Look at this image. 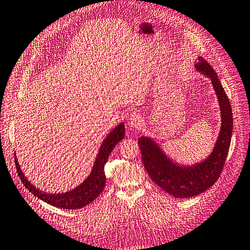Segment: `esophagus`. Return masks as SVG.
I'll return each instance as SVG.
<instances>
[{"instance_id":"obj_1","label":"esophagus","mask_w":250,"mask_h":250,"mask_svg":"<svg viewBox=\"0 0 250 250\" xmlns=\"http://www.w3.org/2000/svg\"><path fill=\"white\" fill-rule=\"evenodd\" d=\"M128 124L132 128H140V126L143 125V118L139 114V112H133V114L130 115L128 119Z\"/></svg>"}]
</instances>
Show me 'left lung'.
Segmentation results:
<instances>
[{
    "instance_id": "8db88e82",
    "label": "left lung",
    "mask_w": 250,
    "mask_h": 250,
    "mask_svg": "<svg viewBox=\"0 0 250 250\" xmlns=\"http://www.w3.org/2000/svg\"><path fill=\"white\" fill-rule=\"evenodd\" d=\"M195 67L211 79L221 108V131L209 158L193 167H180L173 164L151 139L142 136L138 141L144 168L150 179L165 192L175 198L197 196L217 182L226 164L232 138L233 116L231 104L216 71L203 57L198 58V62L195 63Z\"/></svg>"
}]
</instances>
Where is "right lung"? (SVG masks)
<instances>
[{
	"instance_id": "1",
	"label": "right lung",
	"mask_w": 250,
	"mask_h": 250,
	"mask_svg": "<svg viewBox=\"0 0 250 250\" xmlns=\"http://www.w3.org/2000/svg\"><path fill=\"white\" fill-rule=\"evenodd\" d=\"M124 138L125 125L124 124H120L106 136V139L103 142L99 155H97L95 160L94 167H93L89 178L77 188L70 190V192L60 194H46L42 192V190H39L30 183V181H28L27 178H24L22 171L21 170V167H19V164L17 163V159L15 157V165H16L19 179L21 180L24 188L29 189V192H31L38 198L52 205V206L62 209L83 208L86 205L92 203L103 192V189H104L106 182L104 168L107 163V159H108L111 150L114 149L116 144L119 143Z\"/></svg>"
}]
</instances>
